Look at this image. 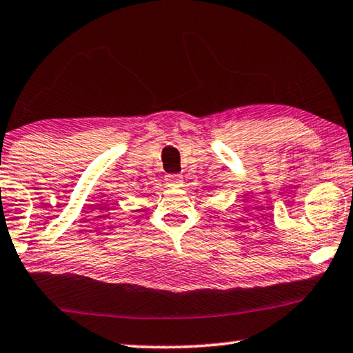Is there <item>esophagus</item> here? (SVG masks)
Masks as SVG:
<instances>
[{"mask_svg":"<svg viewBox=\"0 0 353 353\" xmlns=\"http://www.w3.org/2000/svg\"><path fill=\"white\" fill-rule=\"evenodd\" d=\"M182 181H183V179H182L181 174H168L166 176L168 187H181Z\"/></svg>","mask_w":353,"mask_h":353,"instance_id":"34e87169","label":"esophagus"}]
</instances>
